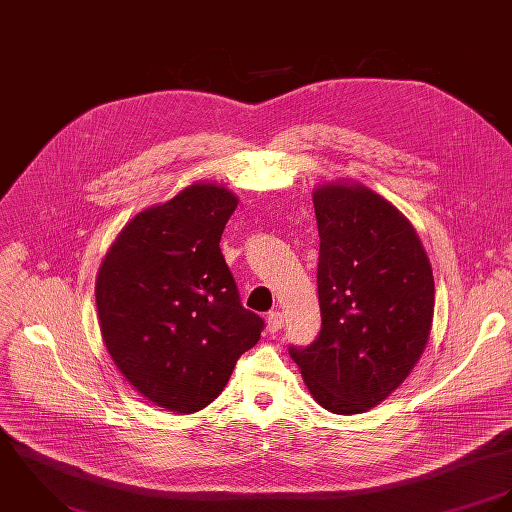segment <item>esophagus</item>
<instances>
[{
    "label": "esophagus",
    "mask_w": 512,
    "mask_h": 512,
    "mask_svg": "<svg viewBox=\"0 0 512 512\" xmlns=\"http://www.w3.org/2000/svg\"><path fill=\"white\" fill-rule=\"evenodd\" d=\"M284 318L281 312H269V316H267V328H269V332L271 334H277V332H281L283 330Z\"/></svg>",
    "instance_id": "34e87169"
}]
</instances>
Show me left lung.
I'll use <instances>...</instances> for the list:
<instances>
[{
	"label": "left lung",
	"mask_w": 512,
	"mask_h": 512,
	"mask_svg": "<svg viewBox=\"0 0 512 512\" xmlns=\"http://www.w3.org/2000/svg\"><path fill=\"white\" fill-rule=\"evenodd\" d=\"M314 210L322 328L288 353L326 410L359 414L389 397L426 347L432 267L408 220L361 184L316 188Z\"/></svg>",
	"instance_id": "obj_1"
}]
</instances>
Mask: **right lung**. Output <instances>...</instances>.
I'll return each instance as SVG.
<instances>
[{
    "mask_svg": "<svg viewBox=\"0 0 512 512\" xmlns=\"http://www.w3.org/2000/svg\"><path fill=\"white\" fill-rule=\"evenodd\" d=\"M235 208L224 186L196 182L137 214L98 273L100 330L117 369L178 414L218 397L265 328L243 308L220 249Z\"/></svg>",
    "mask_w": 512,
    "mask_h": 512,
    "instance_id": "add662e5",
    "label": "right lung"
}]
</instances>
